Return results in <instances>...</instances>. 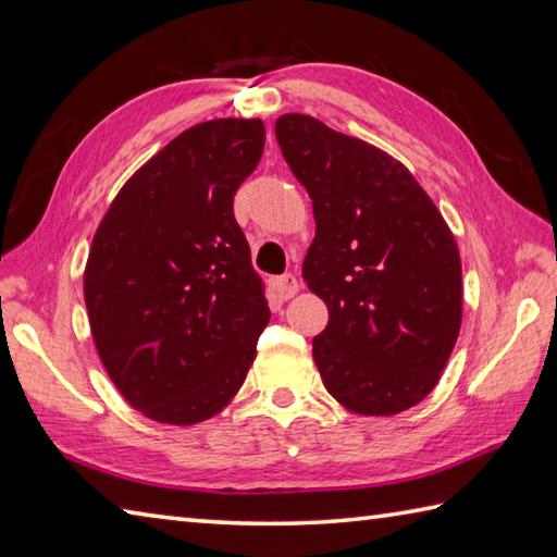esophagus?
I'll list each match as a JSON object with an SVG mask.
<instances>
[{
	"label": "esophagus",
	"mask_w": 557,
	"mask_h": 557,
	"mask_svg": "<svg viewBox=\"0 0 557 557\" xmlns=\"http://www.w3.org/2000/svg\"><path fill=\"white\" fill-rule=\"evenodd\" d=\"M274 288H276V295L281 300H290L295 293L300 290V283H298V278H295L293 274H286V276H281V278H276V283H274Z\"/></svg>",
	"instance_id": "esophagus-1"
}]
</instances>
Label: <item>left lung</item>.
I'll use <instances>...</instances> for the list:
<instances>
[{
	"mask_svg": "<svg viewBox=\"0 0 557 557\" xmlns=\"http://www.w3.org/2000/svg\"><path fill=\"white\" fill-rule=\"evenodd\" d=\"M308 189L302 278L329 310L312 338L326 392L358 416H396L435 389L461 329V257L435 201L387 151L300 112L276 120Z\"/></svg>",
	"mask_w": 557,
	"mask_h": 557,
	"instance_id": "left-lung-1",
	"label": "left lung"
}]
</instances>
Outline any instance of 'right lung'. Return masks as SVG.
<instances>
[{"instance_id": "right-lung-1", "label": "right lung", "mask_w": 557, "mask_h": 557, "mask_svg": "<svg viewBox=\"0 0 557 557\" xmlns=\"http://www.w3.org/2000/svg\"><path fill=\"white\" fill-rule=\"evenodd\" d=\"M262 120L195 124L122 185L84 269L108 377L156 423L197 425L240 392L269 324L233 197L264 151Z\"/></svg>"}]
</instances>
